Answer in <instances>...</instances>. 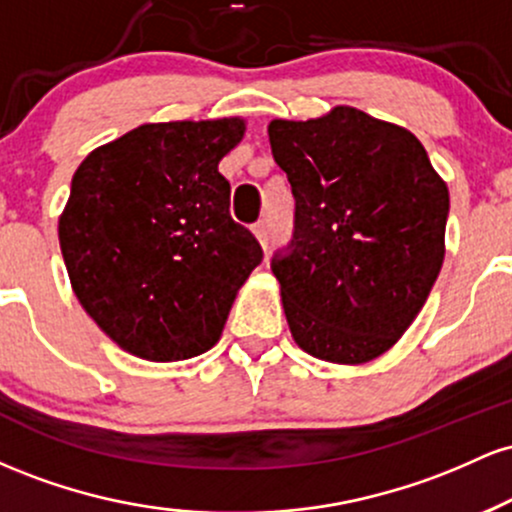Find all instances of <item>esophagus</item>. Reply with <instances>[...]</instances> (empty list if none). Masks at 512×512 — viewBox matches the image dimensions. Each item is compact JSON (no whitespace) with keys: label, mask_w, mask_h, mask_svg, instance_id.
Listing matches in <instances>:
<instances>
[{"label":"esophagus","mask_w":512,"mask_h":512,"mask_svg":"<svg viewBox=\"0 0 512 512\" xmlns=\"http://www.w3.org/2000/svg\"><path fill=\"white\" fill-rule=\"evenodd\" d=\"M252 233H255V238L260 240V245L264 250L269 248V226H267V221H257L255 226H252Z\"/></svg>","instance_id":"1"}]
</instances>
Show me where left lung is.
Returning <instances> with one entry per match:
<instances>
[{"instance_id": "1", "label": "left lung", "mask_w": 512, "mask_h": 512, "mask_svg": "<svg viewBox=\"0 0 512 512\" xmlns=\"http://www.w3.org/2000/svg\"><path fill=\"white\" fill-rule=\"evenodd\" d=\"M269 144L296 199L272 257L293 339L332 363L385 354L443 267L448 187L414 134L349 105L272 120Z\"/></svg>"}]
</instances>
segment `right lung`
Instances as JSON below:
<instances>
[{
  "label": "right lung",
  "mask_w": 512,
  "mask_h": 512,
  "mask_svg": "<svg viewBox=\"0 0 512 512\" xmlns=\"http://www.w3.org/2000/svg\"><path fill=\"white\" fill-rule=\"evenodd\" d=\"M240 117L142 125L84 158L60 216L72 289L129 354L182 361L219 342L262 248L231 219L219 161Z\"/></svg>",
  "instance_id": "obj_1"
}]
</instances>
